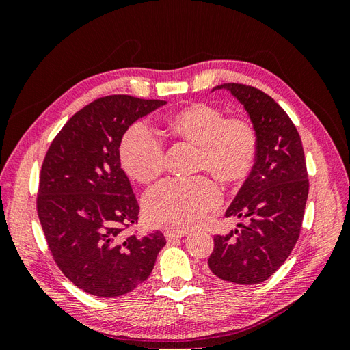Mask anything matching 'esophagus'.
Returning <instances> with one entry per match:
<instances>
[{
	"label": "esophagus",
	"instance_id": "esophagus-1",
	"mask_svg": "<svg viewBox=\"0 0 350 350\" xmlns=\"http://www.w3.org/2000/svg\"><path fill=\"white\" fill-rule=\"evenodd\" d=\"M185 235H187V230H166V234H165L167 242H172V241L183 238Z\"/></svg>",
	"mask_w": 350,
	"mask_h": 350
}]
</instances>
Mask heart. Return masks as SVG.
<instances>
[{
	"mask_svg": "<svg viewBox=\"0 0 350 350\" xmlns=\"http://www.w3.org/2000/svg\"><path fill=\"white\" fill-rule=\"evenodd\" d=\"M167 129L179 139L200 146L198 167L219 181L235 185L251 174L258 153L256 126L242 116L225 118L207 103H193L167 118ZM124 169L143 184L165 169V147L146 124H134L120 146ZM221 201L217 184L208 176L167 179L144 198L146 216L153 225L185 230L198 225Z\"/></svg>",
	"mask_w": 350,
	"mask_h": 350,
	"instance_id": "b5f03b06",
	"label": "heart"
}]
</instances>
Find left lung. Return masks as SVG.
I'll use <instances>...</instances> for the list:
<instances>
[{
    "label": "left lung",
    "instance_id": "1",
    "mask_svg": "<svg viewBox=\"0 0 350 350\" xmlns=\"http://www.w3.org/2000/svg\"><path fill=\"white\" fill-rule=\"evenodd\" d=\"M217 89L243 105L258 134V153L225 215L247 224L215 237L208 269L221 280L257 284L282 266L299 238L310 189L304 147L288 113L269 94L239 83Z\"/></svg>",
    "mask_w": 350,
    "mask_h": 350
}]
</instances>
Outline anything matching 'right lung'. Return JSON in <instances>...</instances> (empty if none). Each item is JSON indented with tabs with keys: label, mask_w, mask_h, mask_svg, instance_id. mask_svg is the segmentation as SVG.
<instances>
[{
	"label": "right lung",
	"mask_w": 350,
	"mask_h": 350,
	"mask_svg": "<svg viewBox=\"0 0 350 350\" xmlns=\"http://www.w3.org/2000/svg\"><path fill=\"white\" fill-rule=\"evenodd\" d=\"M165 100L112 94L74 113L42 163L38 216L54 261L86 293L115 298L150 276L162 232L126 235L140 206L120 161L122 135Z\"/></svg>",
	"instance_id": "right-lung-1"
}]
</instances>
